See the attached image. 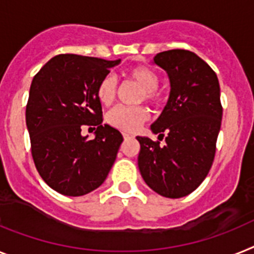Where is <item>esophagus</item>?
I'll use <instances>...</instances> for the list:
<instances>
[{
	"mask_svg": "<svg viewBox=\"0 0 254 254\" xmlns=\"http://www.w3.org/2000/svg\"><path fill=\"white\" fill-rule=\"evenodd\" d=\"M123 135L125 139H130V138H133V135H131V134H127V133H124Z\"/></svg>",
	"mask_w": 254,
	"mask_h": 254,
	"instance_id": "1",
	"label": "esophagus"
}]
</instances>
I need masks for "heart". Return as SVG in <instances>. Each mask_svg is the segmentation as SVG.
<instances>
[{
  "mask_svg": "<svg viewBox=\"0 0 254 254\" xmlns=\"http://www.w3.org/2000/svg\"><path fill=\"white\" fill-rule=\"evenodd\" d=\"M127 78L142 87L139 101H146L151 104L159 106L164 101L163 91L159 90L160 76L152 67L144 64L133 65L125 72ZM97 99L103 106H111L117 94V81L114 76H104L95 89ZM150 114L146 107H124L119 106L108 112L107 123L125 133H133L148 120Z\"/></svg>",
  "mask_w": 254,
  "mask_h": 254,
  "instance_id": "1",
  "label": "heart"
}]
</instances>
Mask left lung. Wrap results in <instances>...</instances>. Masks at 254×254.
<instances>
[{"mask_svg":"<svg viewBox=\"0 0 254 254\" xmlns=\"http://www.w3.org/2000/svg\"><path fill=\"white\" fill-rule=\"evenodd\" d=\"M153 62L168 72L172 87L163 114L151 125L166 143L137 137L138 167L150 189L178 199L195 191L212 168L222 121L219 82L192 51H163Z\"/></svg>","mask_w":254,"mask_h":254,"instance_id":"obj_1","label":"left lung"}]
</instances>
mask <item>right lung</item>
I'll return each mask as SVG.
<instances>
[{"instance_id":"add662e5","label":"right lung","mask_w":254,"mask_h":254,"mask_svg":"<svg viewBox=\"0 0 254 254\" xmlns=\"http://www.w3.org/2000/svg\"><path fill=\"white\" fill-rule=\"evenodd\" d=\"M119 63L59 54L33 77L25 108L32 157L42 180L62 195L82 196L98 189L116 160L124 138L102 124L95 89ZM82 125L95 127L94 140L82 137Z\"/></svg>"}]
</instances>
